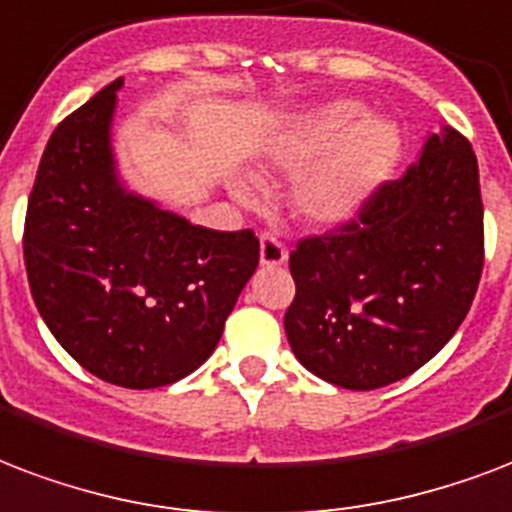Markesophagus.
<instances>
[{
	"label": "esophagus",
	"mask_w": 512,
	"mask_h": 512,
	"mask_svg": "<svg viewBox=\"0 0 512 512\" xmlns=\"http://www.w3.org/2000/svg\"><path fill=\"white\" fill-rule=\"evenodd\" d=\"M260 263L271 265V268L287 263V247L276 233H263L260 236Z\"/></svg>",
	"instance_id": "esophagus-1"
}]
</instances>
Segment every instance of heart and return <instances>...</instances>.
<instances>
[{
	"mask_svg": "<svg viewBox=\"0 0 512 512\" xmlns=\"http://www.w3.org/2000/svg\"><path fill=\"white\" fill-rule=\"evenodd\" d=\"M357 101H333L300 115L265 147V169L295 177L292 209L314 225H343L370 204L403 155L400 128L386 117H362ZM236 198L255 204L260 187L233 179Z\"/></svg>",
	"mask_w": 512,
	"mask_h": 512,
	"instance_id": "b5f03b06",
	"label": "heart"
}]
</instances>
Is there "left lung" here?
<instances>
[{"label":"left lung","instance_id":"left-lung-1","mask_svg":"<svg viewBox=\"0 0 512 512\" xmlns=\"http://www.w3.org/2000/svg\"><path fill=\"white\" fill-rule=\"evenodd\" d=\"M284 333L314 376L378 389L438 354L473 306L483 271L478 161L451 126L384 182L354 220L298 241Z\"/></svg>","mask_w":512,"mask_h":512}]
</instances>
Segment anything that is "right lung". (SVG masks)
I'll return each instance as SVG.
<instances>
[{"instance_id":"add662e5","label":"right lung","mask_w":512,"mask_h":512,"mask_svg":"<svg viewBox=\"0 0 512 512\" xmlns=\"http://www.w3.org/2000/svg\"><path fill=\"white\" fill-rule=\"evenodd\" d=\"M123 77L64 117L31 187V298L88 373L126 389L201 368L260 260L252 230H209L126 190L112 155Z\"/></svg>"}]
</instances>
